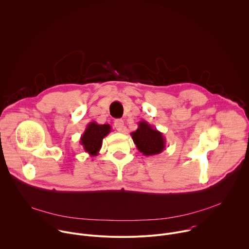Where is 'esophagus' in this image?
Masks as SVG:
<instances>
[{"mask_svg": "<svg viewBox=\"0 0 249 249\" xmlns=\"http://www.w3.org/2000/svg\"><path fill=\"white\" fill-rule=\"evenodd\" d=\"M114 124H115V127L117 128V130L118 131H123V129H124V121L123 120H121V119H118V120H115V122H114Z\"/></svg>", "mask_w": 249, "mask_h": 249, "instance_id": "esophagus-1", "label": "esophagus"}]
</instances>
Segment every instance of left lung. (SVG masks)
Masks as SVG:
<instances>
[{"mask_svg":"<svg viewBox=\"0 0 249 249\" xmlns=\"http://www.w3.org/2000/svg\"><path fill=\"white\" fill-rule=\"evenodd\" d=\"M138 151L144 156H155L165 149V138L160 131L146 121L138 123V128L130 133Z\"/></svg>","mask_w":249,"mask_h":249,"instance_id":"1","label":"left lung"}]
</instances>
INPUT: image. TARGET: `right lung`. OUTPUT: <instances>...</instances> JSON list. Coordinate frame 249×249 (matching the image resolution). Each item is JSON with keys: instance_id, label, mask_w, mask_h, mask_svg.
I'll return each mask as SVG.
<instances>
[{"instance_id": "add662e5", "label": "right lung", "mask_w": 249, "mask_h": 249, "mask_svg": "<svg viewBox=\"0 0 249 249\" xmlns=\"http://www.w3.org/2000/svg\"><path fill=\"white\" fill-rule=\"evenodd\" d=\"M111 129L109 124H98L95 122L89 123L81 136L80 141L85 152L89 153V156H97L101 149L103 138L109 134Z\"/></svg>"}]
</instances>
